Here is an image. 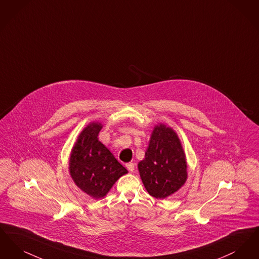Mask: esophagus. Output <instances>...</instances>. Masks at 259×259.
<instances>
[{"label":"esophagus","mask_w":259,"mask_h":259,"mask_svg":"<svg viewBox=\"0 0 259 259\" xmlns=\"http://www.w3.org/2000/svg\"><path fill=\"white\" fill-rule=\"evenodd\" d=\"M126 167H127V169H128L129 171H131V172H133V171L135 170V164L132 163V162L127 163V164H126Z\"/></svg>","instance_id":"esophagus-1"}]
</instances>
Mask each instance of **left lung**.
Here are the masks:
<instances>
[{"label":"left lung","mask_w":259,"mask_h":259,"mask_svg":"<svg viewBox=\"0 0 259 259\" xmlns=\"http://www.w3.org/2000/svg\"><path fill=\"white\" fill-rule=\"evenodd\" d=\"M138 169L152 197H169L184 186L187 162L182 142L174 129L164 123L154 126L145 158L139 162Z\"/></svg>","instance_id":"obj_1"}]
</instances>
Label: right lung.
I'll use <instances>...</instances> for the list:
<instances>
[{
    "label": "right lung",
    "mask_w": 259,
    "mask_h": 259,
    "mask_svg": "<svg viewBox=\"0 0 259 259\" xmlns=\"http://www.w3.org/2000/svg\"><path fill=\"white\" fill-rule=\"evenodd\" d=\"M103 124L93 121L77 137L69 160V172L75 185L94 199L104 198L112 185L128 171L99 141Z\"/></svg>",
    "instance_id": "right-lung-1"
}]
</instances>
